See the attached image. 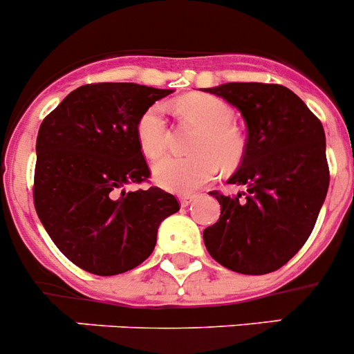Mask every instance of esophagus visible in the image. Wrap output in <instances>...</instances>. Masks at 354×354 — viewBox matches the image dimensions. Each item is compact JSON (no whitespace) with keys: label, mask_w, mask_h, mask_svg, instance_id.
<instances>
[{"label":"esophagus","mask_w":354,"mask_h":354,"mask_svg":"<svg viewBox=\"0 0 354 354\" xmlns=\"http://www.w3.org/2000/svg\"><path fill=\"white\" fill-rule=\"evenodd\" d=\"M195 195H181L180 197V202H181V205H183V207H187V205H190L192 202L195 201Z\"/></svg>","instance_id":"34e87169"}]
</instances>
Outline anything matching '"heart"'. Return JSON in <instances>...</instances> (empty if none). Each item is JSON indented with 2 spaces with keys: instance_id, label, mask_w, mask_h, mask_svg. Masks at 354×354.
I'll list each match as a JSON object with an SVG mask.
<instances>
[{
  "instance_id": "heart-1",
  "label": "heart",
  "mask_w": 354,
  "mask_h": 354,
  "mask_svg": "<svg viewBox=\"0 0 354 354\" xmlns=\"http://www.w3.org/2000/svg\"><path fill=\"white\" fill-rule=\"evenodd\" d=\"M178 112L201 128L190 157H164L153 164V180L176 194H190L214 180L219 167L232 171L245 157V138L233 126V111L212 95H188L178 100ZM136 140L147 157L162 156L169 142V124L162 104H152L136 121Z\"/></svg>"
}]
</instances>
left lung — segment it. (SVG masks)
<instances>
[{
	"label": "left lung",
	"mask_w": 354,
	"mask_h": 354,
	"mask_svg": "<svg viewBox=\"0 0 354 354\" xmlns=\"http://www.w3.org/2000/svg\"><path fill=\"white\" fill-rule=\"evenodd\" d=\"M205 91L239 109L247 126L245 157L228 180L247 190L209 192L221 216L204 230L205 249L232 272L272 273L304 245L327 195L324 126L282 84L228 82Z\"/></svg>",
	"instance_id": "1"
}]
</instances>
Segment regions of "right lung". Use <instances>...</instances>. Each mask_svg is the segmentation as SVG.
<instances>
[{"label":"right lung","instance_id":"add662e5","mask_svg":"<svg viewBox=\"0 0 354 354\" xmlns=\"http://www.w3.org/2000/svg\"><path fill=\"white\" fill-rule=\"evenodd\" d=\"M173 90L93 82L43 119L36 140L34 207L55 245L93 275L136 268L152 254L157 228L180 211L159 187L126 192L150 178L136 140L142 112Z\"/></svg>","mask_w":354,"mask_h":354}]
</instances>
